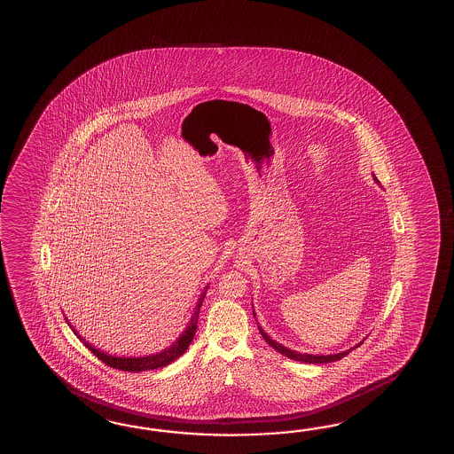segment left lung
Segmentation results:
<instances>
[{"instance_id": "1", "label": "left lung", "mask_w": 454, "mask_h": 454, "mask_svg": "<svg viewBox=\"0 0 454 454\" xmlns=\"http://www.w3.org/2000/svg\"><path fill=\"white\" fill-rule=\"evenodd\" d=\"M375 181L379 183V179L375 177ZM260 334L263 336V340L269 342L270 346L273 348V349H277L279 354H283V356H286L287 359H293V361L299 362H307V364H326V362H334L340 361L342 359L344 356H348L351 351H344L340 352V354H330V356H314V354H301V352L291 351V349H287L285 346H281L279 342L273 341L271 338H270L269 334L265 333L262 328H260ZM359 346V344H357ZM356 346V348H357Z\"/></svg>"}]
</instances>
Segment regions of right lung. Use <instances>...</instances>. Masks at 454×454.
Here are the masks:
<instances>
[{"instance_id": "add662e5", "label": "right lung", "mask_w": 454, "mask_h": 454, "mask_svg": "<svg viewBox=\"0 0 454 454\" xmlns=\"http://www.w3.org/2000/svg\"><path fill=\"white\" fill-rule=\"evenodd\" d=\"M205 293H207V291H205ZM205 293L202 294V297L199 299V304L195 307L194 315H192V318H191V322H189V326L185 328L184 333L181 334V338H179L173 346H169L168 349L160 352V354H153V356H147V357H114V356H108V354H105V352L95 349L89 342H83V344L93 352V356H97L103 364L110 365L113 369H120V371L124 372H144L155 371V369L167 367L171 362L176 361L179 356H183L185 349L189 348V344L194 340L195 330H197V320H199V312H200V306H202Z\"/></svg>"}]
</instances>
